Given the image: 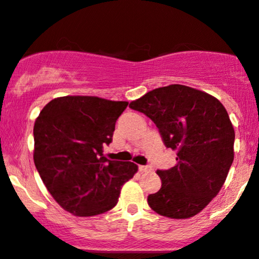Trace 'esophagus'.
I'll list each match as a JSON object with an SVG mask.
<instances>
[{
	"mask_svg": "<svg viewBox=\"0 0 259 259\" xmlns=\"http://www.w3.org/2000/svg\"><path fill=\"white\" fill-rule=\"evenodd\" d=\"M139 171H140V172L151 171V167H150V166H139Z\"/></svg>",
	"mask_w": 259,
	"mask_h": 259,
	"instance_id": "esophagus-1",
	"label": "esophagus"
}]
</instances>
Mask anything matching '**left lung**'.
<instances>
[{
	"instance_id": "obj_1",
	"label": "left lung",
	"mask_w": 259,
	"mask_h": 259,
	"mask_svg": "<svg viewBox=\"0 0 259 259\" xmlns=\"http://www.w3.org/2000/svg\"><path fill=\"white\" fill-rule=\"evenodd\" d=\"M158 127L177 164L158 169L162 186L147 197L162 217L188 219L218 195L234 161L235 130L225 107L201 91L171 84L150 91L129 104Z\"/></svg>"
}]
</instances>
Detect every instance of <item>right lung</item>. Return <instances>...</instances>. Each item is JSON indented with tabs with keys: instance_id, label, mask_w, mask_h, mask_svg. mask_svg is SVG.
Listing matches in <instances>:
<instances>
[{
	"instance_id": "right-lung-1",
	"label": "right lung",
	"mask_w": 259,
	"mask_h": 259,
	"mask_svg": "<svg viewBox=\"0 0 259 259\" xmlns=\"http://www.w3.org/2000/svg\"><path fill=\"white\" fill-rule=\"evenodd\" d=\"M127 102L66 96L47 104L34 124V163L45 187L66 211L93 217L113 209L134 162L110 161L103 146L113 140Z\"/></svg>"
}]
</instances>
